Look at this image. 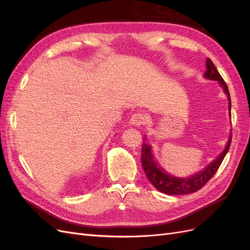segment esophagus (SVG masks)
Instances as JSON below:
<instances>
[{
    "label": "esophagus",
    "instance_id": "esophagus-1",
    "mask_svg": "<svg viewBox=\"0 0 250 250\" xmlns=\"http://www.w3.org/2000/svg\"><path fill=\"white\" fill-rule=\"evenodd\" d=\"M146 117L143 113H134V115L130 118V124L132 126L139 127L141 125H144L146 123Z\"/></svg>",
    "mask_w": 250,
    "mask_h": 250
}]
</instances>
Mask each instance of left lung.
<instances>
[{"mask_svg":"<svg viewBox=\"0 0 250 250\" xmlns=\"http://www.w3.org/2000/svg\"><path fill=\"white\" fill-rule=\"evenodd\" d=\"M207 71L203 74V77L208 80L217 81L218 84L220 85L223 89L224 94L228 97L229 100V117H230V108H231V102H230V96L228 85L224 82L221 75L217 71L216 66L211 62L209 58L207 59L206 62ZM231 143V133L229 134V138L226 146L222 152L217 156V158L208 165L206 168L202 169L199 172H196L191 174L190 176H175L166 172V170L162 167L161 164L154 156L153 148L150 144L147 143V137L144 135V142L142 147V166L143 169L145 171L147 178L151 184L154 186L156 190L164 194L168 195H186L191 194L196 191H198L208 181L214 176V174L220 167L222 161L226 153L229 152V147Z\"/></svg>","mask_w":250,"mask_h":250,"instance_id":"8db88e82","label":"left lung"}]
</instances>
